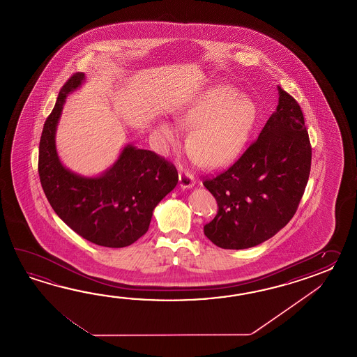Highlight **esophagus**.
Wrapping results in <instances>:
<instances>
[{
	"instance_id": "1",
	"label": "esophagus",
	"mask_w": 357,
	"mask_h": 357,
	"mask_svg": "<svg viewBox=\"0 0 357 357\" xmlns=\"http://www.w3.org/2000/svg\"><path fill=\"white\" fill-rule=\"evenodd\" d=\"M178 180H180V186L183 188V189L192 188V186L195 185V178H194V175H192V174H190L189 171L180 172Z\"/></svg>"
}]
</instances>
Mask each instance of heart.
I'll return each instance as SVG.
<instances>
[{
	"label": "heart",
	"mask_w": 357,
	"mask_h": 357,
	"mask_svg": "<svg viewBox=\"0 0 357 357\" xmlns=\"http://www.w3.org/2000/svg\"><path fill=\"white\" fill-rule=\"evenodd\" d=\"M257 119L254 103L238 98L229 86L206 91L202 98L178 117L180 126L192 130L188 137V152L200 165L217 167L234 160L246 144ZM160 137L175 143L176 132L168 123H160Z\"/></svg>",
	"instance_id": "obj_1"
}]
</instances>
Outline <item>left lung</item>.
<instances>
[{"label":"left lung","mask_w":357,"mask_h":357,"mask_svg":"<svg viewBox=\"0 0 357 357\" xmlns=\"http://www.w3.org/2000/svg\"><path fill=\"white\" fill-rule=\"evenodd\" d=\"M280 102L241 157L203 181L218 205L204 235L222 249L264 243L295 215L309 180L311 144L296 99L278 86Z\"/></svg>","instance_id":"left-lung-1"}]
</instances>
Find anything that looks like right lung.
<instances>
[{"mask_svg":"<svg viewBox=\"0 0 357 357\" xmlns=\"http://www.w3.org/2000/svg\"><path fill=\"white\" fill-rule=\"evenodd\" d=\"M84 79L75 73L62 85L39 142L38 174L47 200L77 235L106 248H125L148 231L153 209L175 189V166L157 153L128 145L114 167L97 178H85L61 165L54 132L70 91Z\"/></svg>","mask_w":357,"mask_h":357,"instance_id":"obj_1","label":"right lung"}]
</instances>
